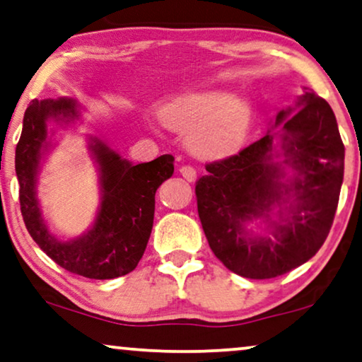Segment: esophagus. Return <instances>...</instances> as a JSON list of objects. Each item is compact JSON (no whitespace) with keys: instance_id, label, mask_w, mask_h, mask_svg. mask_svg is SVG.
<instances>
[{"instance_id":"esophagus-1","label":"esophagus","mask_w":362,"mask_h":362,"mask_svg":"<svg viewBox=\"0 0 362 362\" xmlns=\"http://www.w3.org/2000/svg\"><path fill=\"white\" fill-rule=\"evenodd\" d=\"M180 174L185 177L188 182H193V180L197 179V170L193 169L192 165H182L180 167Z\"/></svg>"}]
</instances>
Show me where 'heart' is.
Returning <instances> with one entry per match:
<instances>
[{
	"instance_id": "heart-1",
	"label": "heart",
	"mask_w": 362,
	"mask_h": 362,
	"mask_svg": "<svg viewBox=\"0 0 362 362\" xmlns=\"http://www.w3.org/2000/svg\"><path fill=\"white\" fill-rule=\"evenodd\" d=\"M252 107L245 99L221 90L187 94L160 109L165 127L187 133L188 146L203 158H221L244 141Z\"/></svg>"
}]
</instances>
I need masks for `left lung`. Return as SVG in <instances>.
Segmentation results:
<instances>
[{
  "label": "left lung",
  "instance_id": "obj_1",
  "mask_svg": "<svg viewBox=\"0 0 362 362\" xmlns=\"http://www.w3.org/2000/svg\"><path fill=\"white\" fill-rule=\"evenodd\" d=\"M197 182L198 216L211 250L239 276L269 279L300 267L330 233L343 183L344 146L335 113L314 90L278 112L274 127ZM280 136V149L274 138ZM283 158V161H278ZM288 168L293 177H286ZM277 211V219L269 214ZM263 218L266 234L245 228Z\"/></svg>",
  "mask_w": 362,
  "mask_h": 362
}]
</instances>
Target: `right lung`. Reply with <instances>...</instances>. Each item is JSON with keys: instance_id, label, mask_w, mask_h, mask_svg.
<instances>
[{"instance_id": "right-lung-1", "label": "right lung", "mask_w": 362, "mask_h": 362, "mask_svg": "<svg viewBox=\"0 0 362 362\" xmlns=\"http://www.w3.org/2000/svg\"><path fill=\"white\" fill-rule=\"evenodd\" d=\"M79 118L76 102L68 97L34 99L27 107L23 133L16 146V175L25 228L35 244L57 265L90 279H112L136 268L146 250L154 221V195L174 174V156L133 165L99 138L89 149L99 167L100 206L94 226L76 239L62 242L50 234L37 199L40 160L50 148L48 120L68 125Z\"/></svg>"}]
</instances>
